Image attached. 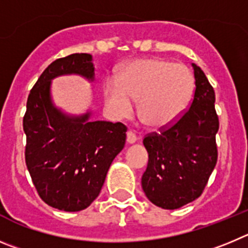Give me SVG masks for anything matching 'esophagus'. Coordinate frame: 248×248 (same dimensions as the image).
<instances>
[{
    "label": "esophagus",
    "instance_id": "34e87169",
    "mask_svg": "<svg viewBox=\"0 0 248 248\" xmlns=\"http://www.w3.org/2000/svg\"><path fill=\"white\" fill-rule=\"evenodd\" d=\"M126 140L128 144H133L136 143V140H137V136L132 132V131H128L126 136Z\"/></svg>",
    "mask_w": 248,
    "mask_h": 248
}]
</instances>
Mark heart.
I'll list each match as a JSON object with an SVG mask.
<instances>
[{
    "label": "heart",
    "mask_w": 248,
    "mask_h": 248,
    "mask_svg": "<svg viewBox=\"0 0 248 248\" xmlns=\"http://www.w3.org/2000/svg\"><path fill=\"white\" fill-rule=\"evenodd\" d=\"M194 75L183 63L160 58H140L122 66L116 81L104 84V101L111 115L124 119L138 101L140 122L149 128H163L177 121L189 106Z\"/></svg>",
    "instance_id": "b5f03b06"
}]
</instances>
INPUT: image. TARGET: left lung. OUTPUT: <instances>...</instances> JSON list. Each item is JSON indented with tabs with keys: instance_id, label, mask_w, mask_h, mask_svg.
Here are the masks:
<instances>
[{
	"instance_id": "8db88e82",
	"label": "left lung",
	"mask_w": 248,
	"mask_h": 248,
	"mask_svg": "<svg viewBox=\"0 0 248 248\" xmlns=\"http://www.w3.org/2000/svg\"><path fill=\"white\" fill-rule=\"evenodd\" d=\"M191 66L195 93L190 108L175 124L143 140L148 166L142 189L152 204L167 210L199 198L217 160L215 93L204 71L195 64Z\"/></svg>"
}]
</instances>
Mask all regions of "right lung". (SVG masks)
Wrapping results in <instances>:
<instances>
[{"label":"right lung","mask_w":248,"mask_h":248,"mask_svg":"<svg viewBox=\"0 0 248 248\" xmlns=\"http://www.w3.org/2000/svg\"><path fill=\"white\" fill-rule=\"evenodd\" d=\"M64 75L93 82V55L75 53L57 59L31 90L23 117L26 164L42 200L74 213L99 196L111 163L124 149L127 128L120 122L91 121V110L71 115L58 108L52 81Z\"/></svg>","instance_id":"1"}]
</instances>
